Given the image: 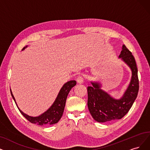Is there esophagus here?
<instances>
[{"instance_id": "34e87169", "label": "esophagus", "mask_w": 150, "mask_h": 150, "mask_svg": "<svg viewBox=\"0 0 150 150\" xmlns=\"http://www.w3.org/2000/svg\"><path fill=\"white\" fill-rule=\"evenodd\" d=\"M76 81H77V82H78L79 83H83V77H82V76H78V77H77V78L76 79Z\"/></svg>"}]
</instances>
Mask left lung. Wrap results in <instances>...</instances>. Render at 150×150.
Instances as JSON below:
<instances>
[{
    "mask_svg": "<svg viewBox=\"0 0 150 150\" xmlns=\"http://www.w3.org/2000/svg\"><path fill=\"white\" fill-rule=\"evenodd\" d=\"M119 58L130 68L132 72L129 84L123 95L116 99L101 88L98 82H91V86L87 87V106L92 116L96 121L105 122L121 119L128 112L135 101L139 89L138 69L132 53L125 45Z\"/></svg>",
    "mask_w": 150,
    "mask_h": 150,
    "instance_id": "8db88e82",
    "label": "left lung"
}]
</instances>
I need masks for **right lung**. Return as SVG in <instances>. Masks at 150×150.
I'll use <instances>...</instances> for the list:
<instances>
[{
	"label": "right lung",
	"instance_id": "add662e5",
	"mask_svg": "<svg viewBox=\"0 0 150 150\" xmlns=\"http://www.w3.org/2000/svg\"><path fill=\"white\" fill-rule=\"evenodd\" d=\"M27 47L28 45L24 47L22 50H25ZM76 85V81H69L67 82H66L63 86V87L61 88L55 101L52 105V106L44 113L36 117L30 116L26 115L25 112H23L19 108V107L18 106L15 98L12 92H11V89L10 92L11 96H12V98L14 100L18 108L19 111L21 113V115L26 119H28L29 122L39 125H49L57 123L59 121V119H61L64 111L66 101H67L68 95L71 88Z\"/></svg>",
	"mask_w": 150,
	"mask_h": 150
}]
</instances>
